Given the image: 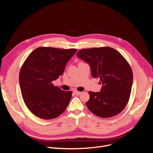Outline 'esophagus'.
Returning a JSON list of instances; mask_svg holds the SVG:
<instances>
[{
	"label": "esophagus",
	"instance_id": "esophagus-1",
	"mask_svg": "<svg viewBox=\"0 0 153 153\" xmlns=\"http://www.w3.org/2000/svg\"><path fill=\"white\" fill-rule=\"evenodd\" d=\"M74 93H75V94H76V95H79V94H82V92H80V91H76V90H75L74 91Z\"/></svg>",
	"mask_w": 153,
	"mask_h": 153
}]
</instances>
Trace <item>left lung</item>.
I'll return each instance as SVG.
<instances>
[{"label": "left lung", "mask_w": 153, "mask_h": 153, "mask_svg": "<svg viewBox=\"0 0 153 153\" xmlns=\"http://www.w3.org/2000/svg\"><path fill=\"white\" fill-rule=\"evenodd\" d=\"M77 57L88 63L93 78H100V92L89 91L86 103L88 110L101 118H110L126 106L133 81L129 63L117 50L111 47L80 50Z\"/></svg>", "instance_id": "8db88e82"}]
</instances>
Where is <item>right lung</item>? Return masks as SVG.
<instances>
[{
	"label": "right lung",
	"mask_w": 153,
	"mask_h": 153,
	"mask_svg": "<svg viewBox=\"0 0 153 153\" xmlns=\"http://www.w3.org/2000/svg\"><path fill=\"white\" fill-rule=\"evenodd\" d=\"M76 51L39 47L27 58L20 71V87L26 106L37 117L53 119L66 110L72 92L62 90L52 82L63 74Z\"/></svg>",
	"instance_id": "obj_1"
}]
</instances>
